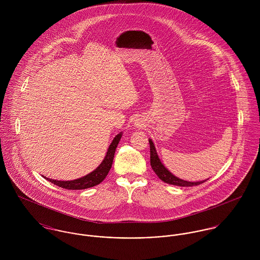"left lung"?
Listing matches in <instances>:
<instances>
[{
	"mask_svg": "<svg viewBox=\"0 0 260 260\" xmlns=\"http://www.w3.org/2000/svg\"><path fill=\"white\" fill-rule=\"evenodd\" d=\"M149 144H150V164L156 175L165 183L171 184V185L176 186H196L199 184H202L206 180L203 181H198V182H190L186 181L183 179H180L176 176H174L168 169L162 164L161 160L158 157V154L156 152V148L154 146V143L152 142L151 139H149Z\"/></svg>",
	"mask_w": 260,
	"mask_h": 260,
	"instance_id": "left-lung-1",
	"label": "left lung"
}]
</instances>
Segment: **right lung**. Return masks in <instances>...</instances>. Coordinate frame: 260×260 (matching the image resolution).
<instances>
[{"mask_svg":"<svg viewBox=\"0 0 260 260\" xmlns=\"http://www.w3.org/2000/svg\"><path fill=\"white\" fill-rule=\"evenodd\" d=\"M121 137H122V132L115 136L102 163L94 171L87 174L86 176L78 178L76 180H71V181H60V180H54V179L47 178L46 176H43V177L45 179H47L48 181L54 183L55 185L65 188V189H69V190L87 189V188L100 184L106 178L107 174L109 173V171L111 169L112 163H113V159H114V155H115V150L117 148V145H118Z\"/></svg>","mask_w":260,"mask_h":260,"instance_id":"obj_1","label":"right lung"}]
</instances>
